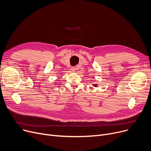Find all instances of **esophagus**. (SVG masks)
I'll use <instances>...</instances> for the list:
<instances>
[{"label":"esophagus","instance_id":"1","mask_svg":"<svg viewBox=\"0 0 151 151\" xmlns=\"http://www.w3.org/2000/svg\"><path fill=\"white\" fill-rule=\"evenodd\" d=\"M71 71H72V72H75V71H76V68H75V67H72L71 68Z\"/></svg>","mask_w":151,"mask_h":151}]
</instances>
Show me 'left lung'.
Listing matches in <instances>:
<instances>
[{"instance_id": "left-lung-1", "label": "left lung", "mask_w": 151, "mask_h": 151, "mask_svg": "<svg viewBox=\"0 0 151 151\" xmlns=\"http://www.w3.org/2000/svg\"><path fill=\"white\" fill-rule=\"evenodd\" d=\"M97 86V84H93V86H95V87H96Z\"/></svg>"}]
</instances>
